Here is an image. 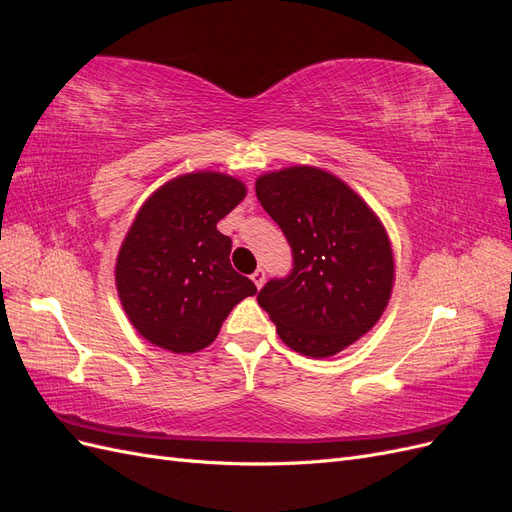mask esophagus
I'll return each instance as SVG.
<instances>
[{
	"label": "esophagus",
	"mask_w": 512,
	"mask_h": 512,
	"mask_svg": "<svg viewBox=\"0 0 512 512\" xmlns=\"http://www.w3.org/2000/svg\"><path fill=\"white\" fill-rule=\"evenodd\" d=\"M265 280H267V273H265V269H256V271L252 273V282L256 284V288H258V290L262 288V284H265Z\"/></svg>",
	"instance_id": "esophagus-1"
}]
</instances>
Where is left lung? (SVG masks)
<instances>
[{
	"mask_svg": "<svg viewBox=\"0 0 512 512\" xmlns=\"http://www.w3.org/2000/svg\"><path fill=\"white\" fill-rule=\"evenodd\" d=\"M256 196L282 228L292 269L258 292L277 335L305 356H331L365 335L393 288L382 224L344 181L312 166L260 177Z\"/></svg>",
	"mask_w": 512,
	"mask_h": 512,
	"instance_id": "8db88e82",
	"label": "left lung"
}]
</instances>
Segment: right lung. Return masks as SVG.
I'll return each instance as SVG.
<instances>
[{
  "label": "right lung",
  "mask_w": 512,
  "mask_h": 512,
  "mask_svg": "<svg viewBox=\"0 0 512 512\" xmlns=\"http://www.w3.org/2000/svg\"><path fill=\"white\" fill-rule=\"evenodd\" d=\"M245 196L220 173L173 179L138 211L121 245L115 280L123 309L151 344L170 352L209 346L222 322L256 286L230 265L218 224Z\"/></svg>",
  "instance_id": "1"
}]
</instances>
